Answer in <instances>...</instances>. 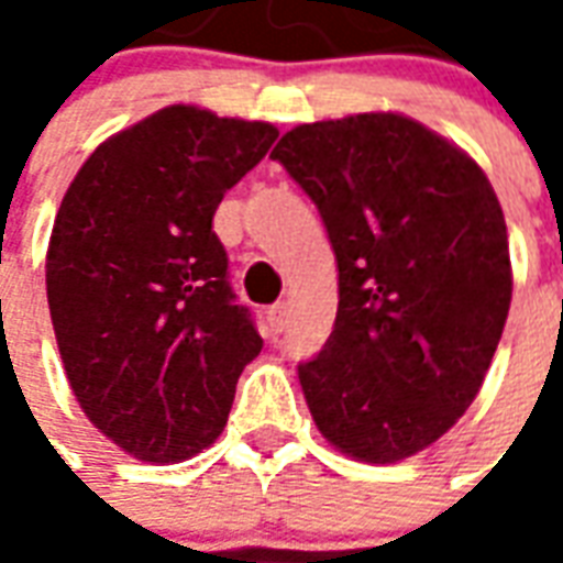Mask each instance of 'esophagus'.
I'll list each match as a JSON object with an SVG mask.
<instances>
[{"mask_svg": "<svg viewBox=\"0 0 563 563\" xmlns=\"http://www.w3.org/2000/svg\"><path fill=\"white\" fill-rule=\"evenodd\" d=\"M265 319H268V329L274 331V334H280L283 325H286V305H283V301L271 305L268 313H265Z\"/></svg>", "mask_w": 563, "mask_h": 563, "instance_id": "1", "label": "esophagus"}]
</instances>
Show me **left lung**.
Listing matches in <instances>:
<instances>
[{"label":"left lung","instance_id":"1","mask_svg":"<svg viewBox=\"0 0 563 563\" xmlns=\"http://www.w3.org/2000/svg\"><path fill=\"white\" fill-rule=\"evenodd\" d=\"M313 198L338 258V319L298 365L313 422L367 464L410 459L471 407L512 298L485 172L419 120L305 123L271 153Z\"/></svg>","mask_w":563,"mask_h":563}]
</instances>
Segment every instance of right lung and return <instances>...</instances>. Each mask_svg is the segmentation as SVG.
Listing matches in <instances>:
<instances>
[{
    "label": "right lung",
    "mask_w": 563,
    "mask_h": 563,
    "mask_svg": "<svg viewBox=\"0 0 563 563\" xmlns=\"http://www.w3.org/2000/svg\"><path fill=\"white\" fill-rule=\"evenodd\" d=\"M274 139L271 123L168 104L92 150L56 210L44 277L68 386L139 461L208 449L262 353L213 213Z\"/></svg>",
    "instance_id": "obj_1"
}]
</instances>
